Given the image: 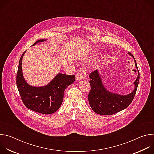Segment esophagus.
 <instances>
[{
	"instance_id": "34e87169",
	"label": "esophagus",
	"mask_w": 154,
	"mask_h": 154,
	"mask_svg": "<svg viewBox=\"0 0 154 154\" xmlns=\"http://www.w3.org/2000/svg\"><path fill=\"white\" fill-rule=\"evenodd\" d=\"M86 76H87V74L86 71L83 69L79 70L77 73V79L78 80H81L82 79H86Z\"/></svg>"
}]
</instances>
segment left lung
<instances>
[{
    "label": "left lung",
    "mask_w": 154,
    "mask_h": 154,
    "mask_svg": "<svg viewBox=\"0 0 154 154\" xmlns=\"http://www.w3.org/2000/svg\"><path fill=\"white\" fill-rule=\"evenodd\" d=\"M128 54L134 58L138 71L137 78L134 82V90L130 93L122 95L108 90L103 83L99 70H96L90 74L91 90L88 98L91 108L95 113L101 115H112L123 110L133 100L139 83L140 74L134 57L130 52Z\"/></svg>",
    "instance_id": "8db88e82"
}]
</instances>
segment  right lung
<instances>
[{
	"label": "right lung",
	"mask_w": 154,
	"mask_h": 154,
	"mask_svg": "<svg viewBox=\"0 0 154 154\" xmlns=\"http://www.w3.org/2000/svg\"><path fill=\"white\" fill-rule=\"evenodd\" d=\"M46 40H38L32 46ZM26 52L19 60L16 76V84L20 97L25 106L31 110L45 115L54 113L61 106L64 90L74 83L75 75L59 73L46 85L32 86L25 80L22 69V61Z\"/></svg>",
	"instance_id": "add662e5"
}]
</instances>
